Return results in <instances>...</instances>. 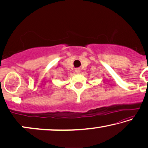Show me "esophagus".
<instances>
[{"instance_id": "esophagus-1", "label": "esophagus", "mask_w": 148, "mask_h": 148, "mask_svg": "<svg viewBox=\"0 0 148 148\" xmlns=\"http://www.w3.org/2000/svg\"><path fill=\"white\" fill-rule=\"evenodd\" d=\"M75 72L77 73H80V72H81L80 69H75Z\"/></svg>"}]
</instances>
